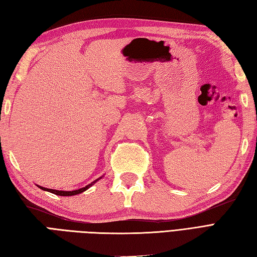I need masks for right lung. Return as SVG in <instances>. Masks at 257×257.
I'll return each instance as SVG.
<instances>
[{
	"label": "right lung",
	"mask_w": 257,
	"mask_h": 257,
	"mask_svg": "<svg viewBox=\"0 0 257 257\" xmlns=\"http://www.w3.org/2000/svg\"><path fill=\"white\" fill-rule=\"evenodd\" d=\"M96 182V181H95ZM95 182H92L91 184H89V185H87V186H85V187H83V189H79V190H76V191H70V192H67V191H56V190H52V189H46V187H42V186H39L41 190H43V191H48V192H50V193H53V194H55V195H61V196H72V195H76V194H79V193H81V192H84V191H86L87 189H88V187H90L93 183Z\"/></svg>",
	"instance_id": "add662e5"
}]
</instances>
